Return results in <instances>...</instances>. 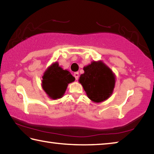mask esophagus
<instances>
[{
  "label": "esophagus",
  "instance_id": "esophagus-1",
  "mask_svg": "<svg viewBox=\"0 0 154 154\" xmlns=\"http://www.w3.org/2000/svg\"><path fill=\"white\" fill-rule=\"evenodd\" d=\"M74 77H75V79H76V80H77L78 79H79V72H75V73H74Z\"/></svg>",
  "mask_w": 154,
  "mask_h": 154
}]
</instances>
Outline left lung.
<instances>
[{"label": "left lung", "mask_w": 154, "mask_h": 154, "mask_svg": "<svg viewBox=\"0 0 154 154\" xmlns=\"http://www.w3.org/2000/svg\"><path fill=\"white\" fill-rule=\"evenodd\" d=\"M84 73L79 82L88 97L94 103H101L111 96L116 83L113 71L102 61H93L83 67Z\"/></svg>", "instance_id": "left-lung-1"}]
</instances>
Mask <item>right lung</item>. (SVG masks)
Here are the masks:
<instances>
[{
    "label": "right lung",
    "mask_w": 154,
    "mask_h": 154,
    "mask_svg": "<svg viewBox=\"0 0 154 154\" xmlns=\"http://www.w3.org/2000/svg\"><path fill=\"white\" fill-rule=\"evenodd\" d=\"M75 79L71 72L63 70L56 62L49 66L44 72L42 88L49 98L56 100L63 96L68 84L73 82Z\"/></svg>",
    "instance_id": "obj_1"
}]
</instances>
